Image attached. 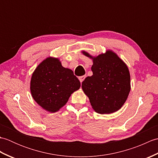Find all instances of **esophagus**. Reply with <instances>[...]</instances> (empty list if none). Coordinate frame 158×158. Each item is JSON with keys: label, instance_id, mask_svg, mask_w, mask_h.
Listing matches in <instances>:
<instances>
[{"label": "esophagus", "instance_id": "1", "mask_svg": "<svg viewBox=\"0 0 158 158\" xmlns=\"http://www.w3.org/2000/svg\"><path fill=\"white\" fill-rule=\"evenodd\" d=\"M85 75L79 77V81H80V82H81V83H82L83 81V80L85 79Z\"/></svg>", "mask_w": 158, "mask_h": 158}]
</instances>
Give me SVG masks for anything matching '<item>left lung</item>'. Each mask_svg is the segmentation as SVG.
Masks as SVG:
<instances>
[{
  "mask_svg": "<svg viewBox=\"0 0 158 158\" xmlns=\"http://www.w3.org/2000/svg\"><path fill=\"white\" fill-rule=\"evenodd\" d=\"M84 55L92 58L89 53ZM93 75L82 82V89L88 96L95 111L112 113L123 106L130 91V76L126 64L111 51L93 58Z\"/></svg>",
  "mask_w": 158,
  "mask_h": 158,
  "instance_id": "1",
  "label": "left lung"
}]
</instances>
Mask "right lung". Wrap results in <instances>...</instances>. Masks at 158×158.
Returning <instances> with one entry per match:
<instances>
[{
	"instance_id": "add662e5",
	"label": "right lung",
	"mask_w": 158,
	"mask_h": 158,
	"mask_svg": "<svg viewBox=\"0 0 158 158\" xmlns=\"http://www.w3.org/2000/svg\"><path fill=\"white\" fill-rule=\"evenodd\" d=\"M79 80L73 70L64 68L58 59L48 58L33 73L31 91L35 101L49 112H56L79 89Z\"/></svg>"
}]
</instances>
